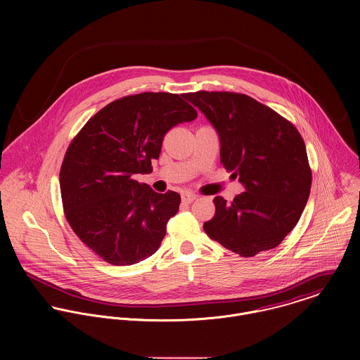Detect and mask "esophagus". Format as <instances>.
I'll list each match as a JSON object with an SVG mask.
<instances>
[{"instance_id": "esophagus-1", "label": "esophagus", "mask_w": 360, "mask_h": 360, "mask_svg": "<svg viewBox=\"0 0 360 360\" xmlns=\"http://www.w3.org/2000/svg\"><path fill=\"white\" fill-rule=\"evenodd\" d=\"M195 195L193 194V193H184L183 195H181V201L184 202V204H191V202H194L195 201Z\"/></svg>"}]
</instances>
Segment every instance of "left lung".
Listing matches in <instances>:
<instances>
[{
    "mask_svg": "<svg viewBox=\"0 0 360 360\" xmlns=\"http://www.w3.org/2000/svg\"><path fill=\"white\" fill-rule=\"evenodd\" d=\"M216 129L220 162L245 187L231 202L214 197L206 234L244 257L276 248L308 202L311 170L297 127L271 108L238 93L186 94Z\"/></svg>",
    "mask_w": 360,
    "mask_h": 360,
    "instance_id": "obj_1",
    "label": "left lung"
}]
</instances>
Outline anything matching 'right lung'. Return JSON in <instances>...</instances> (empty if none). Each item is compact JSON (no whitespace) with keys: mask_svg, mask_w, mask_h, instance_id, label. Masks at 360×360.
<instances>
[{"mask_svg":"<svg viewBox=\"0 0 360 360\" xmlns=\"http://www.w3.org/2000/svg\"><path fill=\"white\" fill-rule=\"evenodd\" d=\"M184 97L141 93L119 98L97 112L68 147L59 173L66 220L110 264L154 255L179 210L177 193H155L134 176L153 172L151 160L173 126L197 117Z\"/></svg>","mask_w":360,"mask_h":360,"instance_id":"1","label":"right lung"}]
</instances>
